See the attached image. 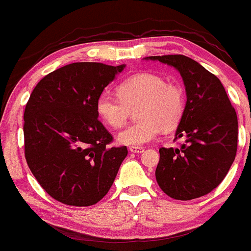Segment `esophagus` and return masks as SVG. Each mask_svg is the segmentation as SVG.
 I'll return each mask as SVG.
<instances>
[{"instance_id": "1", "label": "esophagus", "mask_w": 251, "mask_h": 251, "mask_svg": "<svg viewBox=\"0 0 251 251\" xmlns=\"http://www.w3.org/2000/svg\"><path fill=\"white\" fill-rule=\"evenodd\" d=\"M129 151L134 153H141L144 152V148H141V146H130V148H129Z\"/></svg>"}]
</instances>
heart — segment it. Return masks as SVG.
<instances>
[{
    "instance_id": "heart-1",
    "label": "heart",
    "mask_w": 251,
    "mask_h": 251,
    "mask_svg": "<svg viewBox=\"0 0 251 251\" xmlns=\"http://www.w3.org/2000/svg\"><path fill=\"white\" fill-rule=\"evenodd\" d=\"M117 93L120 98L101 94L96 100V111L106 125L121 128L126 125L130 110L139 106V122L118 134L117 140L122 145H144L157 138L162 129L176 128L184 115V91L178 85L167 84L157 74H134L118 85Z\"/></svg>"
}]
</instances>
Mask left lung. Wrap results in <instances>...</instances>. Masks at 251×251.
Instances as JSON below:
<instances>
[{
    "mask_svg": "<svg viewBox=\"0 0 251 251\" xmlns=\"http://www.w3.org/2000/svg\"><path fill=\"white\" fill-rule=\"evenodd\" d=\"M173 67L185 86L184 115L176 139L179 148H161L156 180L176 200L209 194L223 180L235 158L238 118L220 79L183 54L145 57Z\"/></svg>",
    "mask_w": 251,
    "mask_h": 251,
    "instance_id": "1",
    "label": "left lung"
}]
</instances>
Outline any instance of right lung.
<instances>
[{"label": "right lung", "mask_w": 251, "mask_h": 251, "mask_svg": "<svg viewBox=\"0 0 251 251\" xmlns=\"http://www.w3.org/2000/svg\"><path fill=\"white\" fill-rule=\"evenodd\" d=\"M126 64L76 62L41 79L24 111L29 168L45 192L71 206H90L112 187L128 155L111 148L96 100Z\"/></svg>", "instance_id": "obj_1"}]
</instances>
